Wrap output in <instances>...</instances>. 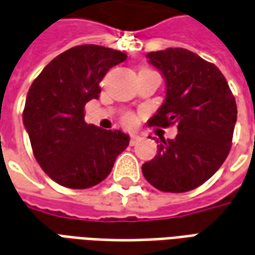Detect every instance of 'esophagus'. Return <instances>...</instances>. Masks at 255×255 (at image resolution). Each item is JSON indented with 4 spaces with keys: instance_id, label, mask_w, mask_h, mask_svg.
<instances>
[{
    "instance_id": "1",
    "label": "esophagus",
    "mask_w": 255,
    "mask_h": 255,
    "mask_svg": "<svg viewBox=\"0 0 255 255\" xmlns=\"http://www.w3.org/2000/svg\"><path fill=\"white\" fill-rule=\"evenodd\" d=\"M138 141H140V137L137 136V134H131V136H130V145H136Z\"/></svg>"
}]
</instances>
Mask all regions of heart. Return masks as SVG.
Segmentation results:
<instances>
[{"instance_id":"b5f03b06","label":"heart","mask_w":255,"mask_h":255,"mask_svg":"<svg viewBox=\"0 0 255 255\" xmlns=\"http://www.w3.org/2000/svg\"><path fill=\"white\" fill-rule=\"evenodd\" d=\"M124 124L128 125V126H131V125L134 124V117H133L131 114H128V115H125V117H124Z\"/></svg>"}]
</instances>
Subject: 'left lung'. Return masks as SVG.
Wrapping results in <instances>:
<instances>
[{
    "mask_svg": "<svg viewBox=\"0 0 255 255\" xmlns=\"http://www.w3.org/2000/svg\"><path fill=\"white\" fill-rule=\"evenodd\" d=\"M148 61L166 81V99L148 126H177V136L160 138L156 156L142 174L163 192L198 188L227 159L238 108L228 82L213 63L182 48L149 52Z\"/></svg>",
    "mask_w": 255,
    "mask_h": 255,
    "instance_id": "obj_1",
    "label": "left lung"
}]
</instances>
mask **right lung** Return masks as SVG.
<instances>
[{
  "instance_id": "right-lung-1",
  "label": "right lung",
  "mask_w": 255,
  "mask_h": 255,
  "mask_svg": "<svg viewBox=\"0 0 255 255\" xmlns=\"http://www.w3.org/2000/svg\"><path fill=\"white\" fill-rule=\"evenodd\" d=\"M124 52L79 45L63 52L34 79L23 110L35 159L63 187L85 189L106 180L129 145L121 130L85 122L86 103L99 99L110 68L126 60Z\"/></svg>"
}]
</instances>
